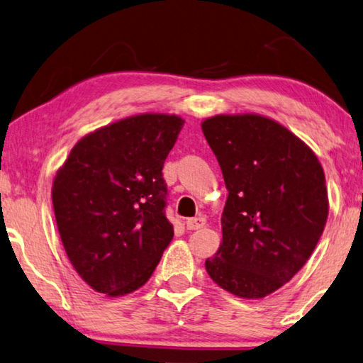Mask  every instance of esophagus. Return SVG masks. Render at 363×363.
Listing matches in <instances>:
<instances>
[{
	"label": "esophagus",
	"mask_w": 363,
	"mask_h": 363,
	"mask_svg": "<svg viewBox=\"0 0 363 363\" xmlns=\"http://www.w3.org/2000/svg\"><path fill=\"white\" fill-rule=\"evenodd\" d=\"M205 218L202 216H195V218H189V220L186 221V226L189 231H195V229H200L205 226Z\"/></svg>",
	"instance_id": "esophagus-1"
}]
</instances>
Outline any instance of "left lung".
Segmentation results:
<instances>
[{
  "instance_id": "obj_1",
  "label": "left lung",
  "mask_w": 363,
  "mask_h": 363,
  "mask_svg": "<svg viewBox=\"0 0 363 363\" xmlns=\"http://www.w3.org/2000/svg\"><path fill=\"white\" fill-rule=\"evenodd\" d=\"M202 130L228 189L223 244L205 268L234 296L264 297L318 244L328 218L323 168L292 132L257 114L205 119Z\"/></svg>"
}]
</instances>
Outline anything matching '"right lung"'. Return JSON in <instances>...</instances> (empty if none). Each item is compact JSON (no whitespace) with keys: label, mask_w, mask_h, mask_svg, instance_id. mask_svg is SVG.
I'll list each match as a JSON object with an SVG mask.
<instances>
[{"label":"right lung","mask_w":363,"mask_h":363,"mask_svg":"<svg viewBox=\"0 0 363 363\" xmlns=\"http://www.w3.org/2000/svg\"><path fill=\"white\" fill-rule=\"evenodd\" d=\"M182 125L168 114L121 119L79 140L57 171L51 197L62 245L101 294L139 289L172 240L161 169Z\"/></svg>","instance_id":"add662e5"}]
</instances>
